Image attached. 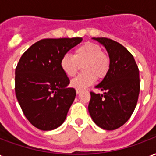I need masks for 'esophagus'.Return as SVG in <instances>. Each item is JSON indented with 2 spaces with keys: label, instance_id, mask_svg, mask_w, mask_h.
<instances>
[{
  "label": "esophagus",
  "instance_id": "obj_1",
  "mask_svg": "<svg viewBox=\"0 0 156 156\" xmlns=\"http://www.w3.org/2000/svg\"><path fill=\"white\" fill-rule=\"evenodd\" d=\"M76 93H77L78 94H79L81 93V90H78V89H77V90H76Z\"/></svg>",
  "mask_w": 156,
  "mask_h": 156
}]
</instances>
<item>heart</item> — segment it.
Segmentation results:
<instances>
[{
    "instance_id": "obj_1",
    "label": "heart",
    "mask_w": 156,
    "mask_h": 156,
    "mask_svg": "<svg viewBox=\"0 0 156 156\" xmlns=\"http://www.w3.org/2000/svg\"><path fill=\"white\" fill-rule=\"evenodd\" d=\"M82 67L83 73L78 75L70 83L71 87L83 90L93 84L97 78L102 79L107 76L110 68V59L99 45L86 42L74 51L73 57L69 54L61 58L60 67L68 77H73Z\"/></svg>"
}]
</instances>
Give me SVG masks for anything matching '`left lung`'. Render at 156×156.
Listing matches in <instances>:
<instances>
[{
  "instance_id": "1",
  "label": "left lung",
  "mask_w": 156,
  "mask_h": 156,
  "mask_svg": "<svg viewBox=\"0 0 156 156\" xmlns=\"http://www.w3.org/2000/svg\"><path fill=\"white\" fill-rule=\"evenodd\" d=\"M101 43L110 59L108 73L90 92L88 112L98 127L114 130L124 124L133 114L140 94L139 68L133 55L124 46L106 37H93Z\"/></svg>"
}]
</instances>
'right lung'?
<instances>
[{
	"mask_svg": "<svg viewBox=\"0 0 156 156\" xmlns=\"http://www.w3.org/2000/svg\"><path fill=\"white\" fill-rule=\"evenodd\" d=\"M82 37L47 38L22 54L16 68L15 92L23 114L41 130L61 125L74 101L76 91L60 67L61 58L80 43Z\"/></svg>",
	"mask_w": 156,
	"mask_h": 156,
	"instance_id": "add662e5",
	"label": "right lung"
}]
</instances>
